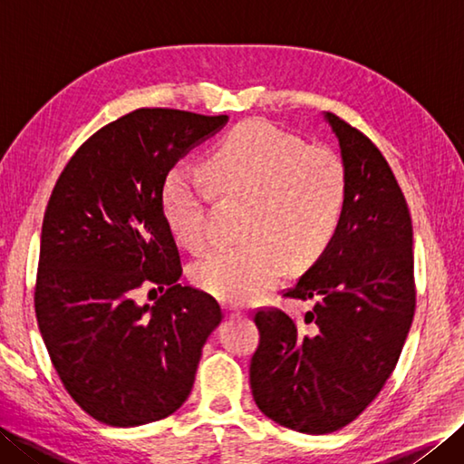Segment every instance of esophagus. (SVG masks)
<instances>
[{
  "mask_svg": "<svg viewBox=\"0 0 464 464\" xmlns=\"http://www.w3.org/2000/svg\"><path fill=\"white\" fill-rule=\"evenodd\" d=\"M243 314H245V311L239 309V307H233V304H227V307H225V317L229 321L239 319V317H243Z\"/></svg>",
  "mask_w": 464,
  "mask_h": 464,
  "instance_id": "34e87169",
  "label": "esophagus"
}]
</instances>
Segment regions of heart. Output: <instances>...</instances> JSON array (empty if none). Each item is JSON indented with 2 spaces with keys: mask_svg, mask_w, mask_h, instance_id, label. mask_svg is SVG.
<instances>
[{
  "mask_svg": "<svg viewBox=\"0 0 464 464\" xmlns=\"http://www.w3.org/2000/svg\"><path fill=\"white\" fill-rule=\"evenodd\" d=\"M213 189L249 203L239 247H223L193 267V283L227 303H251L281 275L321 257L339 229L347 173L337 153L304 145L265 121H245L217 145L205 163ZM167 225L189 251L211 241L209 195L187 167H173L161 189Z\"/></svg>",
  "mask_w": 464,
  "mask_h": 464,
  "instance_id": "b5f03b06",
  "label": "heart"
}]
</instances>
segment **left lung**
<instances>
[{
    "mask_svg": "<svg viewBox=\"0 0 464 464\" xmlns=\"http://www.w3.org/2000/svg\"><path fill=\"white\" fill-rule=\"evenodd\" d=\"M339 140L347 197L333 241L291 299H314L301 329L287 313H255L261 341L253 399L271 420L307 435L349 425L379 395L415 314L412 223L401 187L367 135L324 113Z\"/></svg>",
    "mask_w": 464,
    "mask_h": 464,
    "instance_id": "1",
    "label": "left lung"
}]
</instances>
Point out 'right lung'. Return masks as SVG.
<instances>
[{
    "label": "right lung",
    "mask_w": 464,
    "mask_h": 464,
    "mask_svg": "<svg viewBox=\"0 0 464 464\" xmlns=\"http://www.w3.org/2000/svg\"><path fill=\"white\" fill-rule=\"evenodd\" d=\"M227 115L135 110L92 135L49 197L39 245L35 314L53 367L87 415L111 427L169 417L189 397L219 304L181 287L167 225V173ZM168 289L153 305L136 291ZM155 291V289H153Z\"/></svg>",
    "instance_id": "obj_1"
}]
</instances>
